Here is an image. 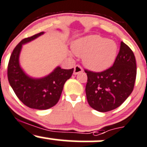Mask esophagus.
I'll return each instance as SVG.
<instances>
[{"label": "esophagus", "mask_w": 147, "mask_h": 147, "mask_svg": "<svg viewBox=\"0 0 147 147\" xmlns=\"http://www.w3.org/2000/svg\"><path fill=\"white\" fill-rule=\"evenodd\" d=\"M82 71H83V69H82V68L80 65H78L74 67V74L75 75H78V74L82 72Z\"/></svg>", "instance_id": "1"}]
</instances>
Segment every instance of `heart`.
Listing matches in <instances>:
<instances>
[{"label": "heart", "instance_id": "1", "mask_svg": "<svg viewBox=\"0 0 147 147\" xmlns=\"http://www.w3.org/2000/svg\"><path fill=\"white\" fill-rule=\"evenodd\" d=\"M73 53L82 57V62L89 69L105 70L113 65L118 52L117 44L98 35L87 36L73 42Z\"/></svg>", "mask_w": 147, "mask_h": 147}]
</instances>
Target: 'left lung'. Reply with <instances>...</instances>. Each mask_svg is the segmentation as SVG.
<instances>
[{"label": "left lung", "mask_w": 147, "mask_h": 147, "mask_svg": "<svg viewBox=\"0 0 147 147\" xmlns=\"http://www.w3.org/2000/svg\"><path fill=\"white\" fill-rule=\"evenodd\" d=\"M88 82L85 92L90 106L107 112L120 106L131 95L136 77L135 56L129 46L121 42L113 65L101 72L85 69Z\"/></svg>", "instance_id": "obj_1"}]
</instances>
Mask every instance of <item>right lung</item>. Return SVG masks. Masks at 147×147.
Returning a JSON list of instances; mask_svg holds the SVG:
<instances>
[{"label":"right lung","mask_w":147,"mask_h":147,"mask_svg":"<svg viewBox=\"0 0 147 147\" xmlns=\"http://www.w3.org/2000/svg\"><path fill=\"white\" fill-rule=\"evenodd\" d=\"M40 32L23 39L13 51L8 65V79L18 99L30 108L47 110L56 105L64 85L73 73L74 68L62 69L57 67L53 72L41 78H34L25 73L19 64L23 45L44 34Z\"/></svg>","instance_id":"right-lung-1"}]
</instances>
